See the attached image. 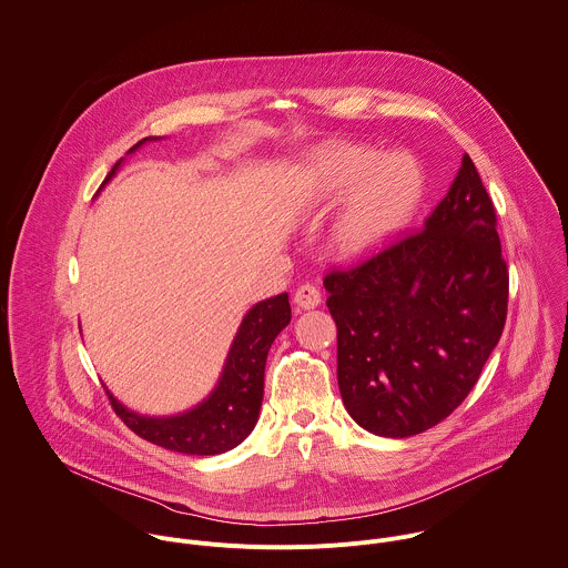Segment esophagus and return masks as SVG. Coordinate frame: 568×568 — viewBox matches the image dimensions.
<instances>
[{
	"label": "esophagus",
	"mask_w": 568,
	"mask_h": 568,
	"mask_svg": "<svg viewBox=\"0 0 568 568\" xmlns=\"http://www.w3.org/2000/svg\"><path fill=\"white\" fill-rule=\"evenodd\" d=\"M293 302H295L297 308L311 311V308H317V306L322 304V293H320V288L313 286V284H302V286L295 291Z\"/></svg>",
	"instance_id": "esophagus-1"
}]
</instances>
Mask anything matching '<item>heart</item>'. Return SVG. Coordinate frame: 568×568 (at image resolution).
I'll return each instance as SVG.
<instances>
[{"mask_svg": "<svg viewBox=\"0 0 568 568\" xmlns=\"http://www.w3.org/2000/svg\"><path fill=\"white\" fill-rule=\"evenodd\" d=\"M302 185L324 197L354 191L339 213L333 240L344 253H364L396 235L416 213L425 179L405 154L381 156L362 145H326L302 165Z\"/></svg>", "mask_w": 568, "mask_h": 568, "instance_id": "obj_1", "label": "heart"}]
</instances>
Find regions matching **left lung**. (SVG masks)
I'll return each mask as SVG.
<instances>
[{
	"instance_id": "8db88e82",
	"label": "left lung",
	"mask_w": 568,
	"mask_h": 568,
	"mask_svg": "<svg viewBox=\"0 0 568 568\" xmlns=\"http://www.w3.org/2000/svg\"><path fill=\"white\" fill-rule=\"evenodd\" d=\"M348 414L387 438L420 434L474 389L509 302L498 217L465 154L425 226L324 277Z\"/></svg>"
}]
</instances>
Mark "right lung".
Wrapping results in <instances>:
<instances>
[{
	"instance_id": "right-lung-1",
	"label": "right lung",
	"mask_w": 568,
	"mask_h": 568,
	"mask_svg": "<svg viewBox=\"0 0 568 568\" xmlns=\"http://www.w3.org/2000/svg\"><path fill=\"white\" fill-rule=\"evenodd\" d=\"M136 143L130 152L143 145ZM112 168L108 179L116 172ZM291 322L288 295L264 300L255 304L240 324V331L229 351L224 371L211 396L191 412L170 418H148L125 409L110 392V403L116 416L141 438L193 456H215L240 445L257 423L262 394H264V366L275 337Z\"/></svg>"
}]
</instances>
